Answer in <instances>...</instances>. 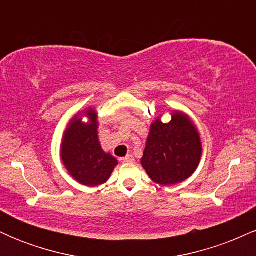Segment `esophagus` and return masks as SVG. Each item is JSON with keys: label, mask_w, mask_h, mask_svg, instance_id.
I'll use <instances>...</instances> for the list:
<instances>
[{"label": "esophagus", "mask_w": 256, "mask_h": 256, "mask_svg": "<svg viewBox=\"0 0 256 256\" xmlns=\"http://www.w3.org/2000/svg\"><path fill=\"white\" fill-rule=\"evenodd\" d=\"M120 161H122V164H128V162H134V158L132 156L131 154H128V155H126L125 158H120Z\"/></svg>", "instance_id": "esophagus-1"}]
</instances>
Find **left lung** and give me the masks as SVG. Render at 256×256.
<instances>
[{"label": "left lung", "instance_id": "left-lung-1", "mask_svg": "<svg viewBox=\"0 0 256 256\" xmlns=\"http://www.w3.org/2000/svg\"><path fill=\"white\" fill-rule=\"evenodd\" d=\"M201 155L198 130L185 114L177 112L167 124L160 119L152 122L140 162L152 182L173 185L196 171Z\"/></svg>", "mask_w": 256, "mask_h": 256}]
</instances>
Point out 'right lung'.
<instances>
[{
	"mask_svg": "<svg viewBox=\"0 0 256 256\" xmlns=\"http://www.w3.org/2000/svg\"><path fill=\"white\" fill-rule=\"evenodd\" d=\"M85 116L89 122H83L77 116L64 131L61 158L76 180L86 186H96L108 180L118 161L101 148L96 112L88 110Z\"/></svg>",
	"mask_w": 256,
	"mask_h": 256,
	"instance_id": "add662e5",
	"label": "right lung"
}]
</instances>
